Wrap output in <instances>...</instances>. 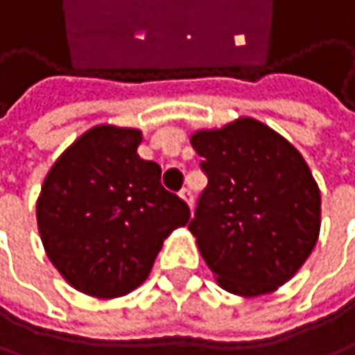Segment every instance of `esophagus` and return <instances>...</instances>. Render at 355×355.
<instances>
[{
	"label": "esophagus",
	"mask_w": 355,
	"mask_h": 355,
	"mask_svg": "<svg viewBox=\"0 0 355 355\" xmlns=\"http://www.w3.org/2000/svg\"><path fill=\"white\" fill-rule=\"evenodd\" d=\"M179 196H181V200H183L189 208H193V193H191L189 189H181V193H179Z\"/></svg>",
	"instance_id": "1"
}]
</instances>
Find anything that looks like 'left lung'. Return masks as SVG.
I'll list each match as a JSON object with an SVG mask.
<instances>
[{"label":"left lung","instance_id":"8db88e82","mask_svg":"<svg viewBox=\"0 0 355 355\" xmlns=\"http://www.w3.org/2000/svg\"><path fill=\"white\" fill-rule=\"evenodd\" d=\"M208 187L189 231L218 285L256 297L285 285L320 233V191L302 153L256 118L198 130Z\"/></svg>","mask_w":355,"mask_h":355}]
</instances>
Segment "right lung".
<instances>
[{"label": "right lung", "instance_id": "1", "mask_svg": "<svg viewBox=\"0 0 355 355\" xmlns=\"http://www.w3.org/2000/svg\"><path fill=\"white\" fill-rule=\"evenodd\" d=\"M141 130L99 124L47 172L37 227L47 258L80 293L120 297L151 272L164 239L189 223V206L141 159Z\"/></svg>", "mask_w": 355, "mask_h": 355}]
</instances>
